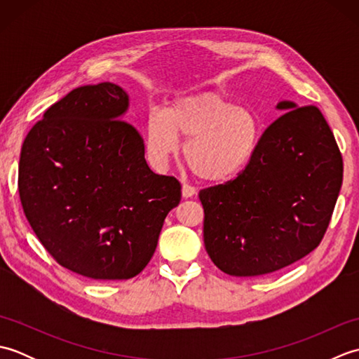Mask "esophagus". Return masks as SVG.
I'll return each instance as SVG.
<instances>
[{"label": "esophagus", "instance_id": "esophagus-1", "mask_svg": "<svg viewBox=\"0 0 359 359\" xmlns=\"http://www.w3.org/2000/svg\"><path fill=\"white\" fill-rule=\"evenodd\" d=\"M196 194H197V189H196L194 187L188 185V184L182 185V196H184L185 199H189V197H193V196H196Z\"/></svg>", "mask_w": 359, "mask_h": 359}]
</instances>
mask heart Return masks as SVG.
<instances>
[{
  "label": "heart",
  "instance_id": "obj_1",
  "mask_svg": "<svg viewBox=\"0 0 359 359\" xmlns=\"http://www.w3.org/2000/svg\"><path fill=\"white\" fill-rule=\"evenodd\" d=\"M261 126L256 114L217 93H199L172 100L163 112H152L144 129V148L152 162L163 165L187 139L184 156L205 180H224L253 158Z\"/></svg>",
  "mask_w": 359,
  "mask_h": 359
}]
</instances>
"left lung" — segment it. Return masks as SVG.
<instances>
[{
	"instance_id": "8db88e82",
	"label": "left lung",
	"mask_w": 359,
	"mask_h": 359,
	"mask_svg": "<svg viewBox=\"0 0 359 359\" xmlns=\"http://www.w3.org/2000/svg\"><path fill=\"white\" fill-rule=\"evenodd\" d=\"M234 180L202 189L203 242L230 276H261L299 261L323 241L342 185V157L316 106L279 102Z\"/></svg>"
}]
</instances>
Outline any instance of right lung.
<instances>
[{
	"mask_svg": "<svg viewBox=\"0 0 359 359\" xmlns=\"http://www.w3.org/2000/svg\"><path fill=\"white\" fill-rule=\"evenodd\" d=\"M128 106L114 83L80 86L44 112L21 148L30 226L60 265L89 279L137 276L182 197L177 179L149 170L143 137L121 120Z\"/></svg>",
	"mask_w": 359,
	"mask_h": 359,
	"instance_id": "add662e5",
	"label": "right lung"
}]
</instances>
